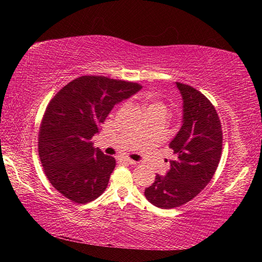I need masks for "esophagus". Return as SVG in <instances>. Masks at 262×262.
I'll list each match as a JSON object with an SVG mask.
<instances>
[{
    "label": "esophagus",
    "instance_id": "obj_1",
    "mask_svg": "<svg viewBox=\"0 0 262 262\" xmlns=\"http://www.w3.org/2000/svg\"><path fill=\"white\" fill-rule=\"evenodd\" d=\"M122 161L127 164H129V165H136L137 164V162L133 161V159H130V158H122Z\"/></svg>",
    "mask_w": 262,
    "mask_h": 262
}]
</instances>
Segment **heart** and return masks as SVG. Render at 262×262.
I'll list each match as a JSON object with an SVG mask.
<instances>
[{
    "label": "heart",
    "instance_id": "1",
    "mask_svg": "<svg viewBox=\"0 0 262 262\" xmlns=\"http://www.w3.org/2000/svg\"><path fill=\"white\" fill-rule=\"evenodd\" d=\"M154 108H162V110H165V111H166L165 105L162 104V103H152V104L150 105L149 107H148V110H154Z\"/></svg>",
    "mask_w": 262,
    "mask_h": 262
}]
</instances>
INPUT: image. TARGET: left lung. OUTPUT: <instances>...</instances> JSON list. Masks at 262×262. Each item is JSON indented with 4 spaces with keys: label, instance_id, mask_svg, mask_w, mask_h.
<instances>
[{
    "label": "left lung",
    "instance_id": "obj_1",
    "mask_svg": "<svg viewBox=\"0 0 262 262\" xmlns=\"http://www.w3.org/2000/svg\"><path fill=\"white\" fill-rule=\"evenodd\" d=\"M183 97V125L168 147L171 168L156 176L144 195L154 206L171 209L194 199L209 184L222 155V125L214 105L196 89L176 82Z\"/></svg>",
    "mask_w": 262,
    "mask_h": 262
}]
</instances>
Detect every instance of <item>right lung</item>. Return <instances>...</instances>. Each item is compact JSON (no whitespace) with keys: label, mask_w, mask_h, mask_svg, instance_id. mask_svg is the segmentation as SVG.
<instances>
[{"label":"right lung","mask_w":262,"mask_h":262,"mask_svg":"<svg viewBox=\"0 0 262 262\" xmlns=\"http://www.w3.org/2000/svg\"><path fill=\"white\" fill-rule=\"evenodd\" d=\"M141 89L134 82L85 75L53 97L39 129L38 151L47 179L63 196L84 205L104 193L115 159L94 148L91 140L114 105Z\"/></svg>","instance_id":"1"}]
</instances>
